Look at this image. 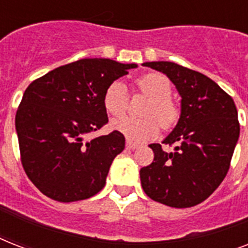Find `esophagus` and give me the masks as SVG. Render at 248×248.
I'll return each instance as SVG.
<instances>
[{"label": "esophagus", "instance_id": "obj_1", "mask_svg": "<svg viewBox=\"0 0 248 248\" xmlns=\"http://www.w3.org/2000/svg\"><path fill=\"white\" fill-rule=\"evenodd\" d=\"M126 147H127L128 149H136V148H139V144L132 143L131 140H127V141H126Z\"/></svg>", "mask_w": 248, "mask_h": 248}]
</instances>
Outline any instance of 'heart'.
Here are the masks:
<instances>
[{
    "mask_svg": "<svg viewBox=\"0 0 248 248\" xmlns=\"http://www.w3.org/2000/svg\"><path fill=\"white\" fill-rule=\"evenodd\" d=\"M136 86L141 93L151 97L143 116L147 118L124 117L112 122V127L124 134L128 140L140 143L158 134L159 124L163 128L172 127L179 120V108L170 97L172 85L166 76L161 73H148L136 79ZM105 109L114 117L124 116L128 108V93L126 86L114 81L107 87L103 96ZM160 124H158V122Z\"/></svg>",
    "mask_w": 248,
    "mask_h": 248,
    "instance_id": "b5f03b06",
    "label": "heart"
}]
</instances>
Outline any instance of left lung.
Wrapping results in <instances>:
<instances>
[{"label": "left lung", "mask_w": 248, "mask_h": 248, "mask_svg": "<svg viewBox=\"0 0 248 248\" xmlns=\"http://www.w3.org/2000/svg\"><path fill=\"white\" fill-rule=\"evenodd\" d=\"M143 65L162 72L181 96L176 127L163 144H151L155 159L140 170L144 192L170 207H192L215 192L227 176L239 138L238 113L233 99L200 72L171 62Z\"/></svg>", "instance_id": "1"}]
</instances>
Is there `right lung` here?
<instances>
[{"instance_id": "add662e5", "label": "right lung", "mask_w": 248, "mask_h": 248, "mask_svg": "<svg viewBox=\"0 0 248 248\" xmlns=\"http://www.w3.org/2000/svg\"><path fill=\"white\" fill-rule=\"evenodd\" d=\"M136 64L81 59L34 79L15 116L20 159L27 176L58 202L87 200L104 188L109 167L124 149L117 130L86 136L108 122L107 87Z\"/></svg>"}]
</instances>
